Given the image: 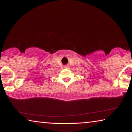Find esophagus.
Returning a JSON list of instances; mask_svg holds the SVG:
<instances>
[{
	"label": "esophagus",
	"instance_id": "esophagus-1",
	"mask_svg": "<svg viewBox=\"0 0 132 132\" xmlns=\"http://www.w3.org/2000/svg\"><path fill=\"white\" fill-rule=\"evenodd\" d=\"M64 67H65V68H68V67H69L67 66V65H66V66H65Z\"/></svg>",
	"mask_w": 132,
	"mask_h": 132
}]
</instances>
